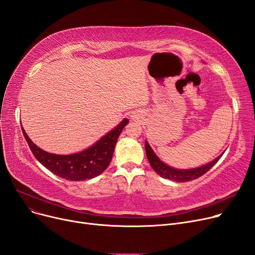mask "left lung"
Instances as JSON below:
<instances>
[{"label": "left lung", "instance_id": "8db88e82", "mask_svg": "<svg viewBox=\"0 0 255 255\" xmlns=\"http://www.w3.org/2000/svg\"><path fill=\"white\" fill-rule=\"evenodd\" d=\"M145 148H146V154H147V158L151 164L152 169L156 172L159 176H161L162 178L165 179H171L176 182H187L194 179L199 178L202 175H204L207 171L212 169L214 165L218 162V160L222 156L223 153L218 156L216 159L213 161H210L204 165H201L199 168H194V169H186V170H180V169H175L170 167V165L165 164L163 161H161L157 155L154 153L152 148L150 147L149 142L146 140L145 141Z\"/></svg>", "mask_w": 255, "mask_h": 255}]
</instances>
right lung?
<instances>
[{"label":"right lung","instance_id":"add662e5","mask_svg":"<svg viewBox=\"0 0 255 255\" xmlns=\"http://www.w3.org/2000/svg\"><path fill=\"white\" fill-rule=\"evenodd\" d=\"M128 122V119H124L116 128L110 130L92 147L81 152L68 155L43 151L29 138L23 127H21V131L33 155L43 167L61 178L80 181L95 178L107 169L112 161L117 140Z\"/></svg>","mask_w":255,"mask_h":255}]
</instances>
